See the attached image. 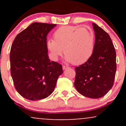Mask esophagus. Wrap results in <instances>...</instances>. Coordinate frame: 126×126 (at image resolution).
Returning a JSON list of instances; mask_svg holds the SVG:
<instances>
[{
  "instance_id": "34e87169",
  "label": "esophagus",
  "mask_w": 126,
  "mask_h": 126,
  "mask_svg": "<svg viewBox=\"0 0 126 126\" xmlns=\"http://www.w3.org/2000/svg\"><path fill=\"white\" fill-rule=\"evenodd\" d=\"M68 67H67V66H63V70H66V69H67Z\"/></svg>"
}]
</instances>
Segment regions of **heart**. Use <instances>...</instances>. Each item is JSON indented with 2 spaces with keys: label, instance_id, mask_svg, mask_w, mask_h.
Here are the masks:
<instances>
[{
  "label": "heart",
  "instance_id": "heart-1",
  "mask_svg": "<svg viewBox=\"0 0 126 126\" xmlns=\"http://www.w3.org/2000/svg\"><path fill=\"white\" fill-rule=\"evenodd\" d=\"M53 38L48 39L46 47L53 60H58L64 53L65 60L75 65L86 62L94 50V34L91 29L76 26H63L53 34Z\"/></svg>",
  "mask_w": 126,
  "mask_h": 126
}]
</instances>
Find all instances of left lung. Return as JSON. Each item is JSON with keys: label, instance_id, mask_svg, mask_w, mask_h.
I'll return each mask as SVG.
<instances>
[{"label": "left lung", "instance_id": "obj_1", "mask_svg": "<svg viewBox=\"0 0 126 126\" xmlns=\"http://www.w3.org/2000/svg\"><path fill=\"white\" fill-rule=\"evenodd\" d=\"M94 50L84 64L75 68L74 85L80 94L91 98L102 97L113 86L116 72V53L112 40L104 30L92 23Z\"/></svg>", "mask_w": 126, "mask_h": 126}]
</instances>
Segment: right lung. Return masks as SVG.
<instances>
[{
	"instance_id": "right-lung-1",
	"label": "right lung",
	"mask_w": 126,
	"mask_h": 126,
	"mask_svg": "<svg viewBox=\"0 0 126 126\" xmlns=\"http://www.w3.org/2000/svg\"><path fill=\"white\" fill-rule=\"evenodd\" d=\"M56 24L34 22L18 34L10 52L11 73L17 92L26 99L48 97L56 87L62 66L50 62L47 36Z\"/></svg>"
}]
</instances>
